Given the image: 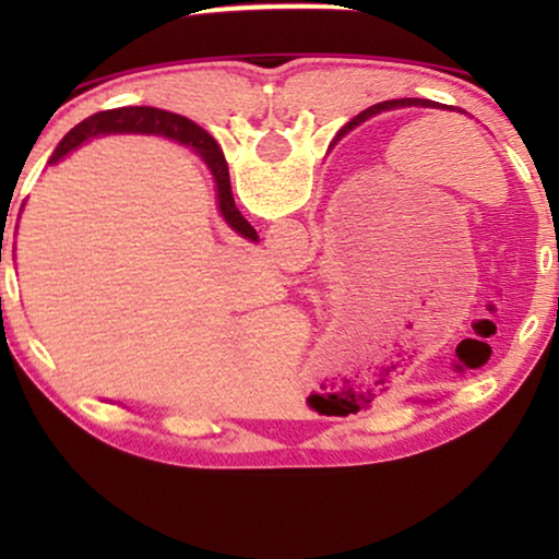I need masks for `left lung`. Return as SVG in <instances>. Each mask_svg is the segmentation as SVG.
Listing matches in <instances>:
<instances>
[{"instance_id":"obj_1","label":"left lung","mask_w":559,"mask_h":559,"mask_svg":"<svg viewBox=\"0 0 559 559\" xmlns=\"http://www.w3.org/2000/svg\"><path fill=\"white\" fill-rule=\"evenodd\" d=\"M400 106H425V109H455V106L438 104V102H427V98H394V102H381V104L369 106V109L358 114L356 119H350L348 124L341 129V134H343V132H350V129L358 127V124H361V121H366L369 117H377V114L389 111V109H400ZM455 111H461V109H455ZM463 114H465V111H463Z\"/></svg>"}]
</instances>
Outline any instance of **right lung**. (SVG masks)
I'll use <instances>...</instances> for the list:
<instances>
[{
	"label": "right lung",
	"mask_w": 559,
	"mask_h": 559,
	"mask_svg": "<svg viewBox=\"0 0 559 559\" xmlns=\"http://www.w3.org/2000/svg\"><path fill=\"white\" fill-rule=\"evenodd\" d=\"M106 134H163L180 144H188V147L203 159L205 167H209L213 175V182H216L218 211H221V216H224L226 224L231 226L236 234H241L243 239H249V241L259 239L254 228L249 226V221L241 216L239 209H236L224 152H221L216 140H213L205 129L193 124V121L186 117H180V114L152 109V106H127V109L98 111V114H94V117L83 119L81 124H75L71 132L60 140L56 152H52L48 159V165H58L60 159H66L71 152L79 150L81 144L96 140V136H106Z\"/></svg>",
	"instance_id": "right-lung-1"
}]
</instances>
